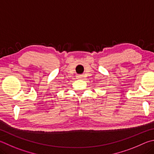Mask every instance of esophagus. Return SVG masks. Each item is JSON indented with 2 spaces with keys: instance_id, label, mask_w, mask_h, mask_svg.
I'll return each instance as SVG.
<instances>
[{
  "instance_id": "esophagus-1",
  "label": "esophagus",
  "mask_w": 154,
  "mask_h": 154,
  "mask_svg": "<svg viewBox=\"0 0 154 154\" xmlns=\"http://www.w3.org/2000/svg\"><path fill=\"white\" fill-rule=\"evenodd\" d=\"M77 78H78V79H81V78H82V76H81V75H78Z\"/></svg>"
}]
</instances>
